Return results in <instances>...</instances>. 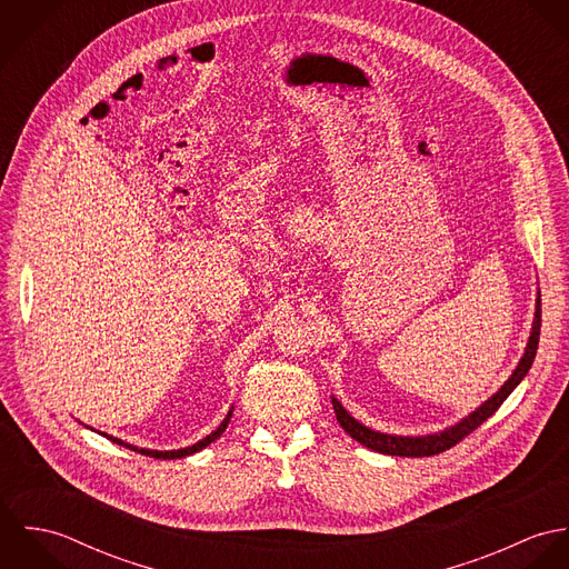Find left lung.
<instances>
[{"instance_id":"left-lung-1","label":"left lung","mask_w":569,"mask_h":569,"mask_svg":"<svg viewBox=\"0 0 569 569\" xmlns=\"http://www.w3.org/2000/svg\"><path fill=\"white\" fill-rule=\"evenodd\" d=\"M539 335H541V296L537 298V313H535V325L530 332V341L526 346V352L519 361V366L515 368V372L510 375V379L501 386V390L497 395H492L487 403L478 407L469 418H465L462 422H458L456 427L445 429L442 433H433V436H420V438H403V436H388V433H379L372 431L368 427H363L361 422H357L343 407L339 406L337 399H332V409L337 416V422L343 427V431L348 436H352L357 442H361L363 447L379 451V453H388V456H403V458H427V456H436L442 453L451 447H456L460 440H465L469 433H473L487 418H490L499 406L510 397V392L521 383V379L528 375L535 355H537V346H539Z\"/></svg>"}]
</instances>
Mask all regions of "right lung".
Instances as JSON below:
<instances>
[{
    "label": "right lung",
    "mask_w": 569,
    "mask_h": 569,
    "mask_svg": "<svg viewBox=\"0 0 569 569\" xmlns=\"http://www.w3.org/2000/svg\"><path fill=\"white\" fill-rule=\"evenodd\" d=\"M230 418H232V411L223 418V422L210 433V436H206L203 440H199L197 445H192V447H186V449H177V451H151V449H138V447H133V445H127V442H122V440H118V438H113V436H107V433H102V436H107L111 442H116V445H122V447H127V449H133V451H138V453H142V456H149V458H158V460H174V458H186V456H192V453H197V451H201L203 447H208L210 442H214L223 431H226V427H228V422H230Z\"/></svg>",
    "instance_id": "obj_1"
}]
</instances>
